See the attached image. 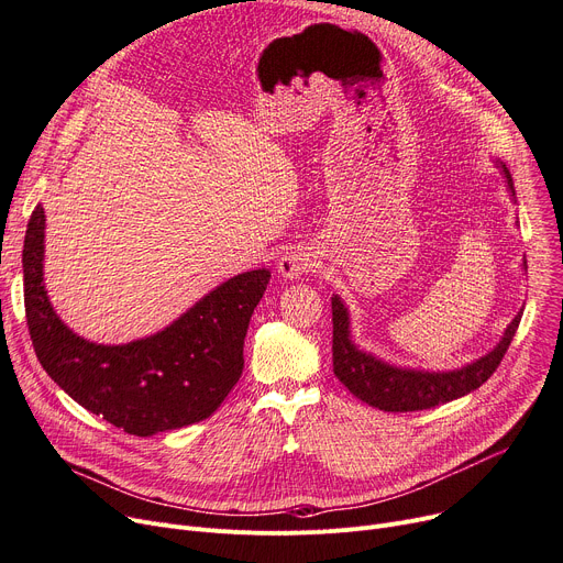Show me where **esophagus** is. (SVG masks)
Segmentation results:
<instances>
[{"mask_svg":"<svg viewBox=\"0 0 563 563\" xmlns=\"http://www.w3.org/2000/svg\"><path fill=\"white\" fill-rule=\"evenodd\" d=\"M314 266V255L310 253V249L306 246H297L287 251L280 262H278V274L285 280H294V278H301L303 274H308Z\"/></svg>","mask_w":563,"mask_h":563,"instance_id":"34e87169","label":"esophagus"}]
</instances>
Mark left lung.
I'll return each mask as SVG.
<instances>
[{
	"instance_id": "8db88e82",
	"label": "left lung",
	"mask_w": 563,
	"mask_h": 563,
	"mask_svg": "<svg viewBox=\"0 0 563 563\" xmlns=\"http://www.w3.org/2000/svg\"><path fill=\"white\" fill-rule=\"evenodd\" d=\"M499 173L505 175L509 194L516 200V189L507 164L497 162ZM527 269V262H522ZM333 372L349 388L351 395H356L361 401L388 412H408V410H424L438 404H448L467 393L477 390L486 383L497 365L505 358V353L518 331L522 310L511 319L505 335L475 363L450 372H427V369H410L397 367L376 358L374 353L363 351L351 338V319L344 301L333 294Z\"/></svg>"
}]
</instances>
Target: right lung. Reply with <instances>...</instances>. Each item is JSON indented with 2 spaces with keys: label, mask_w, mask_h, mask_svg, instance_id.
Returning a JSON list of instances; mask_svg holds the SVG:
<instances>
[{
  "label": "right lung",
  "mask_w": 563,
  "mask_h": 563,
  "mask_svg": "<svg viewBox=\"0 0 563 563\" xmlns=\"http://www.w3.org/2000/svg\"><path fill=\"white\" fill-rule=\"evenodd\" d=\"M43 260L45 212L36 205L22 251L29 335L56 386L93 416L143 438L183 429L210 418L240 380L249 321L269 269L221 283L155 335L98 344L73 333L54 312Z\"/></svg>",
  "instance_id": "right-lung-1"
}]
</instances>
